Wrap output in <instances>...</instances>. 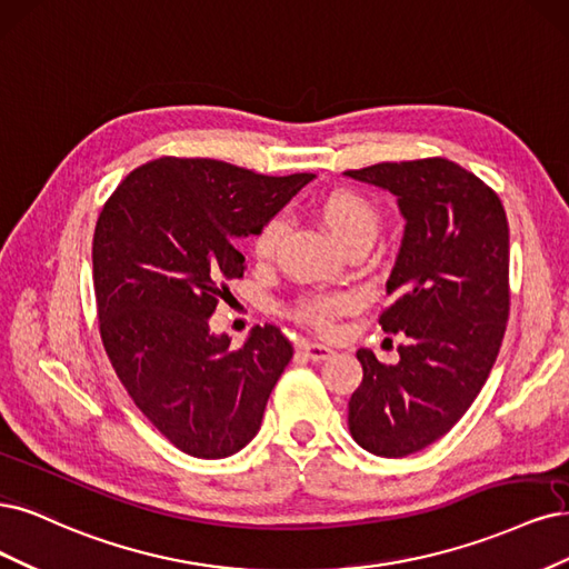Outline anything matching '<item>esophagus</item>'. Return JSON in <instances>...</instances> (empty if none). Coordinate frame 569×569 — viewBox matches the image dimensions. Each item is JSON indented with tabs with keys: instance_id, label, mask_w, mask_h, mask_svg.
I'll return each mask as SVG.
<instances>
[{
	"instance_id": "34e87169",
	"label": "esophagus",
	"mask_w": 569,
	"mask_h": 569,
	"mask_svg": "<svg viewBox=\"0 0 569 569\" xmlns=\"http://www.w3.org/2000/svg\"><path fill=\"white\" fill-rule=\"evenodd\" d=\"M300 350L305 352V357L315 359V361H323V359H331L336 355V350L331 345H323V342H302Z\"/></svg>"
}]
</instances>
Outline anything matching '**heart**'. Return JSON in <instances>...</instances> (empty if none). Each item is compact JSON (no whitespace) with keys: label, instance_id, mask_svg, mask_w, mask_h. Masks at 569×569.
I'll return each instance as SVG.
<instances>
[{"label":"heart","instance_id":"1","mask_svg":"<svg viewBox=\"0 0 569 569\" xmlns=\"http://www.w3.org/2000/svg\"><path fill=\"white\" fill-rule=\"evenodd\" d=\"M315 214L321 227L331 233L342 248H352L357 243H371L378 227H380V212L371 198H366L352 189H333L326 191L317 203ZM283 233V222L269 219L252 238V252L258 260H269L273 250L279 246V238ZM350 305V300L342 296H315L300 302L296 309V317L309 326L326 331L331 328L333 319Z\"/></svg>","mask_w":569,"mask_h":569}]
</instances>
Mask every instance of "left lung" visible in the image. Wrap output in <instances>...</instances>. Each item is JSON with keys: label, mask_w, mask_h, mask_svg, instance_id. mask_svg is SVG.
<instances>
[{"label": "left lung", "mask_w": 569, "mask_h": 569, "mask_svg": "<svg viewBox=\"0 0 569 569\" xmlns=\"http://www.w3.org/2000/svg\"><path fill=\"white\" fill-rule=\"evenodd\" d=\"M347 177L397 196L407 219L388 279L385 333H405L397 363L359 350L350 399L355 442L401 458L447 435L480 395L506 333L508 219L480 177L447 158L378 162Z\"/></svg>", "instance_id": "obj_1"}]
</instances>
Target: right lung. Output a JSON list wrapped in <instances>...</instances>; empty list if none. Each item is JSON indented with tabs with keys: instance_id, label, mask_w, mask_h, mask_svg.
<instances>
[{
	"instance_id": "right-lung-1",
	"label": "right lung",
	"mask_w": 569,
	"mask_h": 569,
	"mask_svg": "<svg viewBox=\"0 0 569 569\" xmlns=\"http://www.w3.org/2000/svg\"><path fill=\"white\" fill-rule=\"evenodd\" d=\"M311 179L168 156L127 174L99 214L91 262L106 355L139 411L189 456H231L260 430L292 345L267 323L231 350L210 317L243 277L233 238L258 233Z\"/></svg>"
}]
</instances>
